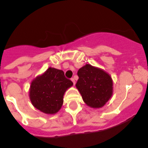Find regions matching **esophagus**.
<instances>
[{
    "label": "esophagus",
    "instance_id": "1",
    "mask_svg": "<svg viewBox=\"0 0 148 148\" xmlns=\"http://www.w3.org/2000/svg\"><path fill=\"white\" fill-rule=\"evenodd\" d=\"M71 81H72L73 84H74V85H75V80H74V78H71Z\"/></svg>",
    "mask_w": 148,
    "mask_h": 148
}]
</instances>
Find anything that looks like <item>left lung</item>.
Wrapping results in <instances>:
<instances>
[{
    "instance_id": "8db88e82",
    "label": "left lung",
    "mask_w": 148,
    "mask_h": 148,
    "mask_svg": "<svg viewBox=\"0 0 148 148\" xmlns=\"http://www.w3.org/2000/svg\"><path fill=\"white\" fill-rule=\"evenodd\" d=\"M79 79L76 87L87 105L100 108L112 95V79L103 70L86 64L77 72Z\"/></svg>"
}]
</instances>
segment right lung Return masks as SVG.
<instances>
[{
	"instance_id": "right-lung-1",
	"label": "right lung",
	"mask_w": 148,
	"mask_h": 148,
	"mask_svg": "<svg viewBox=\"0 0 148 148\" xmlns=\"http://www.w3.org/2000/svg\"><path fill=\"white\" fill-rule=\"evenodd\" d=\"M73 82L62 70L49 68L31 82L30 99L33 105L46 114H55L61 108L63 95Z\"/></svg>"
}]
</instances>
